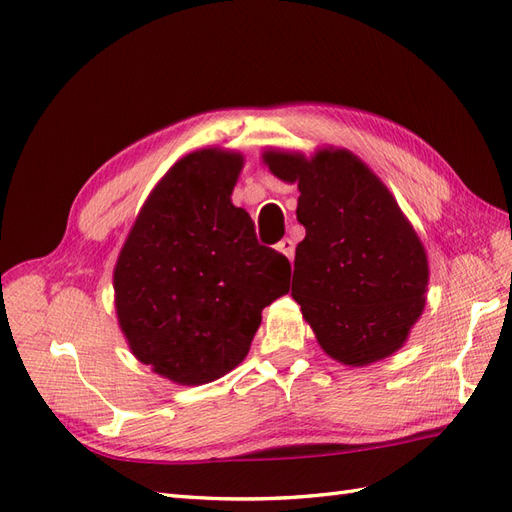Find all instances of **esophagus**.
Wrapping results in <instances>:
<instances>
[{
  "mask_svg": "<svg viewBox=\"0 0 512 512\" xmlns=\"http://www.w3.org/2000/svg\"><path fill=\"white\" fill-rule=\"evenodd\" d=\"M277 250H280L288 260H292L294 258V241L292 239H282L280 243H277Z\"/></svg>",
  "mask_w": 512,
  "mask_h": 512,
  "instance_id": "1",
  "label": "esophagus"
}]
</instances>
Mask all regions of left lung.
I'll return each instance as SVG.
<instances>
[{
	"label": "left lung",
	"mask_w": 512,
	"mask_h": 512,
	"mask_svg": "<svg viewBox=\"0 0 512 512\" xmlns=\"http://www.w3.org/2000/svg\"><path fill=\"white\" fill-rule=\"evenodd\" d=\"M262 160L299 183L292 297L331 359L361 367L404 346L423 314L425 247L386 185L346 149L267 151Z\"/></svg>",
	"instance_id": "left-lung-1"
}]
</instances>
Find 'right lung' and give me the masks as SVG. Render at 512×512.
Here are the masks:
<instances>
[{
	"mask_svg": "<svg viewBox=\"0 0 512 512\" xmlns=\"http://www.w3.org/2000/svg\"><path fill=\"white\" fill-rule=\"evenodd\" d=\"M237 151L200 149L153 188L115 265V309L132 354L162 378H222L250 350L262 309L288 292L290 262L260 245L232 188Z\"/></svg>",
	"mask_w": 512,
	"mask_h": 512,
	"instance_id": "obj_1",
	"label": "right lung"
}]
</instances>
